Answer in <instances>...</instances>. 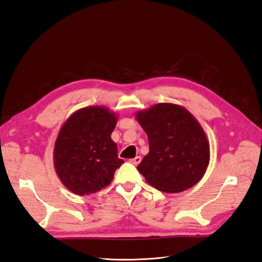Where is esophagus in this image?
<instances>
[{
  "instance_id": "1",
  "label": "esophagus",
  "mask_w": 262,
  "mask_h": 262,
  "mask_svg": "<svg viewBox=\"0 0 262 262\" xmlns=\"http://www.w3.org/2000/svg\"><path fill=\"white\" fill-rule=\"evenodd\" d=\"M129 162L133 164V165H138V164L141 162V157H136L132 160H129Z\"/></svg>"
}]
</instances>
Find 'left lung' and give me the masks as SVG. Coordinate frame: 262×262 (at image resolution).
Masks as SVG:
<instances>
[{"label":"left lung","mask_w":262,"mask_h":262,"mask_svg":"<svg viewBox=\"0 0 262 262\" xmlns=\"http://www.w3.org/2000/svg\"><path fill=\"white\" fill-rule=\"evenodd\" d=\"M149 139L137 169L156 189L178 193L195 186L209 164V142L199 121L175 103H157L135 114Z\"/></svg>","instance_id":"left-lung-1"}]
</instances>
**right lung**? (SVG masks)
I'll return each mask as SVG.
<instances>
[{"label": "right lung", "instance_id": "1", "mask_svg": "<svg viewBox=\"0 0 262 262\" xmlns=\"http://www.w3.org/2000/svg\"><path fill=\"white\" fill-rule=\"evenodd\" d=\"M118 115L105 106L91 105L72 113L58 133L54 166L64 187L89 195L109 186L124 163L111 134Z\"/></svg>", "mask_w": 262, "mask_h": 262}]
</instances>
